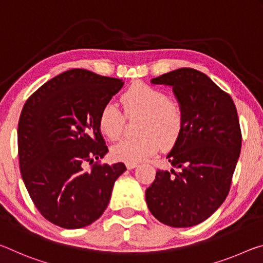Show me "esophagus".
Here are the masks:
<instances>
[{
    "label": "esophagus",
    "mask_w": 263,
    "mask_h": 263,
    "mask_svg": "<svg viewBox=\"0 0 263 263\" xmlns=\"http://www.w3.org/2000/svg\"><path fill=\"white\" fill-rule=\"evenodd\" d=\"M137 165H139V164H137L136 162H127V163H126L127 169H129V170H130V169H134V167H136Z\"/></svg>",
    "instance_id": "obj_1"
}]
</instances>
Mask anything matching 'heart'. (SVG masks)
<instances>
[{"instance_id": "1", "label": "heart", "mask_w": 263, "mask_h": 263, "mask_svg": "<svg viewBox=\"0 0 263 263\" xmlns=\"http://www.w3.org/2000/svg\"><path fill=\"white\" fill-rule=\"evenodd\" d=\"M124 114L133 119L141 116L136 139L123 140L111 149L114 158L123 162L143 161L163 147L177 143L185 126V114L177 101L170 100L161 89L137 81L122 93ZM113 102H107L99 113L100 132L110 141L122 136L126 116Z\"/></svg>"}]
</instances>
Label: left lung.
<instances>
[{"mask_svg": "<svg viewBox=\"0 0 263 263\" xmlns=\"http://www.w3.org/2000/svg\"><path fill=\"white\" fill-rule=\"evenodd\" d=\"M152 83L171 86L185 126L167 155L179 171L157 170L145 201L165 225L195 226L212 216L230 192L242 141L238 113L230 94L195 68H178Z\"/></svg>", "mask_w": 263, "mask_h": 263, "instance_id": "obj_1", "label": "left lung"}]
</instances>
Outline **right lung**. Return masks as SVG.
<instances>
[{
  "label": "right lung",
  "instance_id": "1",
  "mask_svg": "<svg viewBox=\"0 0 263 263\" xmlns=\"http://www.w3.org/2000/svg\"><path fill=\"white\" fill-rule=\"evenodd\" d=\"M122 86L121 79L73 68L46 81L24 103L17 129L21 174L34 206L54 225H91L126 171L123 163L99 161L108 153L99 113ZM87 162L93 165L85 171Z\"/></svg>",
  "mask_w": 263,
  "mask_h": 263
}]
</instances>
